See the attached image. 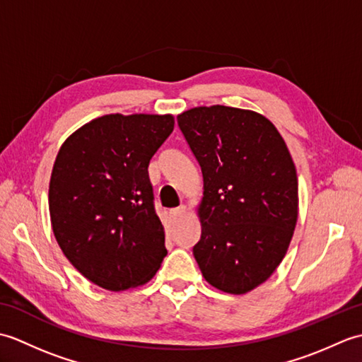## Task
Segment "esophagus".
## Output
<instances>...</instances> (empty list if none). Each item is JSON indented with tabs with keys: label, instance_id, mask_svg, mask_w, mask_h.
Segmentation results:
<instances>
[{
	"label": "esophagus",
	"instance_id": "34e87169",
	"mask_svg": "<svg viewBox=\"0 0 362 362\" xmlns=\"http://www.w3.org/2000/svg\"><path fill=\"white\" fill-rule=\"evenodd\" d=\"M185 213H187V206L185 205H180V206H177V209L171 210V218L174 221H179V219H182L183 216H185Z\"/></svg>",
	"mask_w": 362,
	"mask_h": 362
}]
</instances>
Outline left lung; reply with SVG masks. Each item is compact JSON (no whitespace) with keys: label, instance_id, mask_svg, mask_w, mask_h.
<instances>
[{"label":"left lung","instance_id":"left-lung-1","mask_svg":"<svg viewBox=\"0 0 362 362\" xmlns=\"http://www.w3.org/2000/svg\"><path fill=\"white\" fill-rule=\"evenodd\" d=\"M177 122L204 177L193 255L211 286L244 294L272 275L294 235V161L279 130L255 112L196 107Z\"/></svg>","mask_w":362,"mask_h":362}]
</instances>
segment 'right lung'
Returning <instances> with one entry per match:
<instances>
[{
	"label": "right lung",
	"mask_w": 362,
	"mask_h": 362,
	"mask_svg": "<svg viewBox=\"0 0 362 362\" xmlns=\"http://www.w3.org/2000/svg\"><path fill=\"white\" fill-rule=\"evenodd\" d=\"M173 130L171 115H105L76 130L57 153L52 232L70 263L98 286H140L166 257L148 166Z\"/></svg>",
	"instance_id": "1"
}]
</instances>
